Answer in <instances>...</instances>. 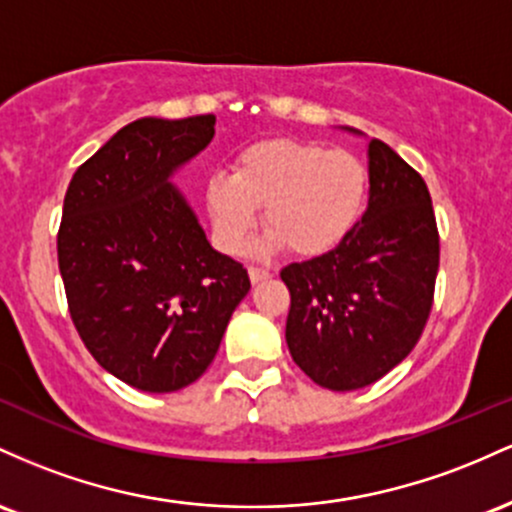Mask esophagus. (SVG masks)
Masks as SVG:
<instances>
[{"label": "esophagus", "instance_id": "esophagus-1", "mask_svg": "<svg viewBox=\"0 0 512 512\" xmlns=\"http://www.w3.org/2000/svg\"><path fill=\"white\" fill-rule=\"evenodd\" d=\"M271 271H266V268H258V266H249V278H251V283H263V280H268L271 278Z\"/></svg>", "mask_w": 512, "mask_h": 512}]
</instances>
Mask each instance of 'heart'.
<instances>
[{
    "instance_id": "heart-1",
    "label": "heart",
    "mask_w": 512,
    "mask_h": 512,
    "mask_svg": "<svg viewBox=\"0 0 512 512\" xmlns=\"http://www.w3.org/2000/svg\"><path fill=\"white\" fill-rule=\"evenodd\" d=\"M367 198V169L348 149L314 140L268 137L234 157L232 176L205 183L212 234L227 254H241L263 208L271 227L263 249H290L314 258L336 249L360 220Z\"/></svg>"
}]
</instances>
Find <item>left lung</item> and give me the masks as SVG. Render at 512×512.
Returning a JSON list of instances; mask_svg holds the SVG:
<instances>
[{"label": "left lung", "mask_w": 512, "mask_h": 512, "mask_svg": "<svg viewBox=\"0 0 512 512\" xmlns=\"http://www.w3.org/2000/svg\"><path fill=\"white\" fill-rule=\"evenodd\" d=\"M370 203L329 254L290 263L285 341L319 387H367L421 338L433 309L440 234L426 181L392 147L370 140Z\"/></svg>", "instance_id": "left-lung-1"}]
</instances>
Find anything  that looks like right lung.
Returning <instances> with one entry per match:
<instances>
[{"mask_svg":"<svg viewBox=\"0 0 512 512\" xmlns=\"http://www.w3.org/2000/svg\"><path fill=\"white\" fill-rule=\"evenodd\" d=\"M215 135V116L140 118L74 171L57 263L79 338L103 370L142 392H176L215 360L249 292L169 183Z\"/></svg>","mask_w":512,"mask_h":512,"instance_id":"1","label":"right lung"}]
</instances>
